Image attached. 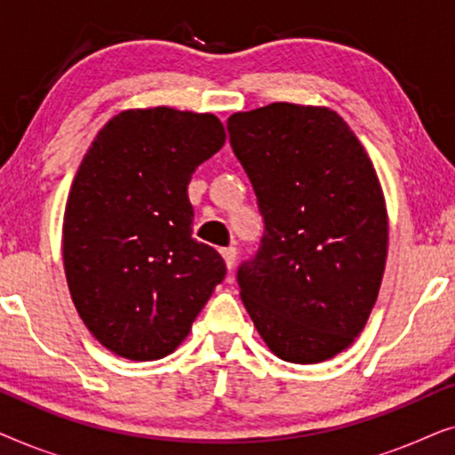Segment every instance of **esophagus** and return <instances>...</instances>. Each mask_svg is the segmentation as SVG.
<instances>
[{"mask_svg": "<svg viewBox=\"0 0 455 455\" xmlns=\"http://www.w3.org/2000/svg\"><path fill=\"white\" fill-rule=\"evenodd\" d=\"M221 257L226 260V267L228 269H234L235 267V257H238V251H235V246H228L221 251Z\"/></svg>", "mask_w": 455, "mask_h": 455, "instance_id": "esophagus-1", "label": "esophagus"}]
</instances>
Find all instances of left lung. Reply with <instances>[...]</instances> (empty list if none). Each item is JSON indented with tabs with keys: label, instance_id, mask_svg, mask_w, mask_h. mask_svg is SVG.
I'll list each match as a JSON object with an SVG mask.
<instances>
[{
	"label": "left lung",
	"instance_id": "left-lung-1",
	"mask_svg": "<svg viewBox=\"0 0 455 455\" xmlns=\"http://www.w3.org/2000/svg\"><path fill=\"white\" fill-rule=\"evenodd\" d=\"M259 198L260 251L238 271L267 347L316 364L354 344L387 260L389 221L375 165L338 111L271 103L228 120Z\"/></svg>",
	"mask_w": 455,
	"mask_h": 455
}]
</instances>
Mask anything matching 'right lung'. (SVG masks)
I'll use <instances>...</instances> for the list:
<instances>
[{"label":"right lung","mask_w":455,"mask_h":455,"mask_svg":"<svg viewBox=\"0 0 455 455\" xmlns=\"http://www.w3.org/2000/svg\"><path fill=\"white\" fill-rule=\"evenodd\" d=\"M217 116L126 109L99 130L68 195L61 252L74 307L99 344L147 363L172 354L226 277L192 238L188 184L220 151Z\"/></svg>","instance_id":"1"}]
</instances>
